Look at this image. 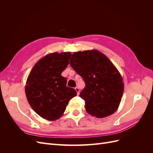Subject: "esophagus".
Here are the masks:
<instances>
[{"label":"esophagus","instance_id":"34e87169","mask_svg":"<svg viewBox=\"0 0 153 153\" xmlns=\"http://www.w3.org/2000/svg\"><path fill=\"white\" fill-rule=\"evenodd\" d=\"M75 91H76V92H77V94H78V95L79 94V92H80L79 88H78V87H75Z\"/></svg>","mask_w":153,"mask_h":153}]
</instances>
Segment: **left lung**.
I'll list each match as a JSON object with an SVG mask.
<instances>
[{"mask_svg":"<svg viewBox=\"0 0 153 153\" xmlns=\"http://www.w3.org/2000/svg\"><path fill=\"white\" fill-rule=\"evenodd\" d=\"M70 65L85 83L80 97L87 113L98 118L114 114L121 101L124 83L109 59L98 50H85L74 53Z\"/></svg>","mask_w":153,"mask_h":153,"instance_id":"1","label":"left lung"}]
</instances>
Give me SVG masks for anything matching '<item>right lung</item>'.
<instances>
[{"label":"right lung","mask_w":153,"mask_h":153,"mask_svg":"<svg viewBox=\"0 0 153 153\" xmlns=\"http://www.w3.org/2000/svg\"><path fill=\"white\" fill-rule=\"evenodd\" d=\"M71 53H51L37 62L30 72L25 85V94L32 108L39 116L55 121L63 115L69 101L76 91L66 86L61 75L69 62Z\"/></svg>","instance_id":"add662e5"}]
</instances>
